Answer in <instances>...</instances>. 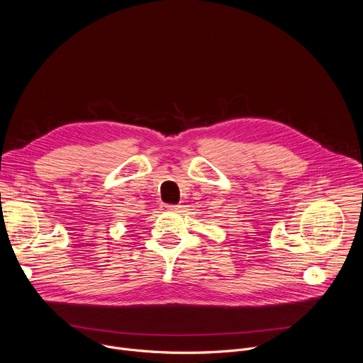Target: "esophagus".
I'll use <instances>...</instances> for the list:
<instances>
[{
  "label": "esophagus",
  "mask_w": 363,
  "mask_h": 363,
  "mask_svg": "<svg viewBox=\"0 0 363 363\" xmlns=\"http://www.w3.org/2000/svg\"><path fill=\"white\" fill-rule=\"evenodd\" d=\"M164 210H165V211H174V213H177V211L181 210V205H172V203L164 205Z\"/></svg>",
  "instance_id": "obj_1"
}]
</instances>
